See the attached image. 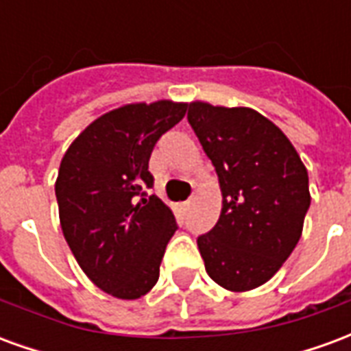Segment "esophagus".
I'll use <instances>...</instances> for the list:
<instances>
[{"label":"esophagus","instance_id":"obj_1","mask_svg":"<svg viewBox=\"0 0 351 351\" xmlns=\"http://www.w3.org/2000/svg\"><path fill=\"white\" fill-rule=\"evenodd\" d=\"M190 205H191V201H190V199H188V201H184V203H182L184 210H188V208H190Z\"/></svg>","mask_w":351,"mask_h":351}]
</instances>
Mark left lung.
Wrapping results in <instances>:
<instances>
[{"label":"left lung","instance_id":"8db88e82","mask_svg":"<svg viewBox=\"0 0 351 351\" xmlns=\"http://www.w3.org/2000/svg\"><path fill=\"white\" fill-rule=\"evenodd\" d=\"M188 122L216 167L221 214L197 237L208 276L248 291L274 276L299 243L308 173L282 131L254 108L190 103Z\"/></svg>","mask_w":351,"mask_h":351}]
</instances>
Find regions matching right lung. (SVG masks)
<instances>
[{
  "label": "right lung",
  "mask_w": 351,
  "mask_h": 351,
  "mask_svg": "<svg viewBox=\"0 0 351 351\" xmlns=\"http://www.w3.org/2000/svg\"><path fill=\"white\" fill-rule=\"evenodd\" d=\"M186 103H137L88 125L65 152L56 180L62 231L80 269L103 291L138 299L160 278V263L178 229L158 195L148 161Z\"/></svg>",
  "instance_id": "right-lung-1"
}]
</instances>
